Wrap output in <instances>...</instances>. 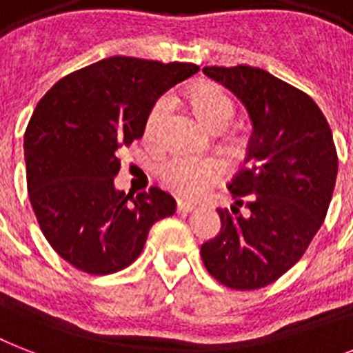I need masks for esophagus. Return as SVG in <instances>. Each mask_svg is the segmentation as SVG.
I'll return each mask as SVG.
<instances>
[{"label":"esophagus","mask_w":353,"mask_h":353,"mask_svg":"<svg viewBox=\"0 0 353 353\" xmlns=\"http://www.w3.org/2000/svg\"><path fill=\"white\" fill-rule=\"evenodd\" d=\"M196 210V205L188 203V201H177V212H183V214H188Z\"/></svg>","instance_id":"34e87169"}]
</instances>
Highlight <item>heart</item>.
<instances>
[{
	"instance_id": "1",
	"label": "heart",
	"mask_w": 353,
	"mask_h": 353,
	"mask_svg": "<svg viewBox=\"0 0 353 353\" xmlns=\"http://www.w3.org/2000/svg\"><path fill=\"white\" fill-rule=\"evenodd\" d=\"M190 101L199 119L209 128H225L234 115V104L225 91L214 84L198 85L190 93ZM172 110V97L163 95L150 110L144 122V139L157 141L166 117ZM223 174V165L214 157L176 155L161 168L165 183L183 196H198Z\"/></svg>"
}]
</instances>
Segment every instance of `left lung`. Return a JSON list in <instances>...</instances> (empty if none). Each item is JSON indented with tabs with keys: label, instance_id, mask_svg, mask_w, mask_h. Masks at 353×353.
Listing matches in <instances>:
<instances>
[{
	"label": "left lung",
	"instance_id": "obj_1",
	"mask_svg": "<svg viewBox=\"0 0 353 353\" xmlns=\"http://www.w3.org/2000/svg\"><path fill=\"white\" fill-rule=\"evenodd\" d=\"M245 108L251 135L232 177V214L201 245V260L231 290H260L290 271L328 212L337 152L330 124L312 97L251 65L203 68ZM245 204L247 215L239 207Z\"/></svg>",
	"mask_w": 353,
	"mask_h": 353
}]
</instances>
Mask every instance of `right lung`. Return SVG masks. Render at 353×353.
I'll return each instance as SVG.
<instances>
[{
  "mask_svg": "<svg viewBox=\"0 0 353 353\" xmlns=\"http://www.w3.org/2000/svg\"><path fill=\"white\" fill-rule=\"evenodd\" d=\"M194 63L104 58L63 77L38 102L25 130L27 188L51 247L73 268L112 274L143 252L150 227L176 212V199L152 187L115 188L117 152L144 135L150 110Z\"/></svg>",
  "mask_w": 353,
  "mask_h": 353,
  "instance_id": "obj_1",
  "label": "right lung"
}]
</instances>
